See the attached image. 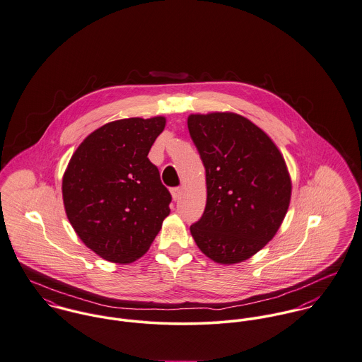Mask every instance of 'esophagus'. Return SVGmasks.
Returning <instances> with one entry per match:
<instances>
[{"mask_svg": "<svg viewBox=\"0 0 362 362\" xmlns=\"http://www.w3.org/2000/svg\"><path fill=\"white\" fill-rule=\"evenodd\" d=\"M170 193H172L173 200L177 201L182 196V189L180 187H173V189H170Z\"/></svg>", "mask_w": 362, "mask_h": 362, "instance_id": "esophagus-1", "label": "esophagus"}]
</instances>
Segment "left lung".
<instances>
[{
  "label": "left lung",
  "mask_w": 362,
  "mask_h": 362,
  "mask_svg": "<svg viewBox=\"0 0 362 362\" xmlns=\"http://www.w3.org/2000/svg\"><path fill=\"white\" fill-rule=\"evenodd\" d=\"M187 126L206 182L205 209L192 236L212 261L239 264L281 228L291 199L287 165L272 139L239 114H192Z\"/></svg>",
  "instance_id": "left-lung-1"
}]
</instances>
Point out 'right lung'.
I'll list each match as a JSON object with an SVG mask.
<instances>
[{"label":"right lung","instance_id":"1","mask_svg":"<svg viewBox=\"0 0 362 362\" xmlns=\"http://www.w3.org/2000/svg\"><path fill=\"white\" fill-rule=\"evenodd\" d=\"M165 124V117L105 123L81 141L66 166V216L81 240L110 262L143 257L170 212L172 197L147 158Z\"/></svg>","mask_w":362,"mask_h":362}]
</instances>
